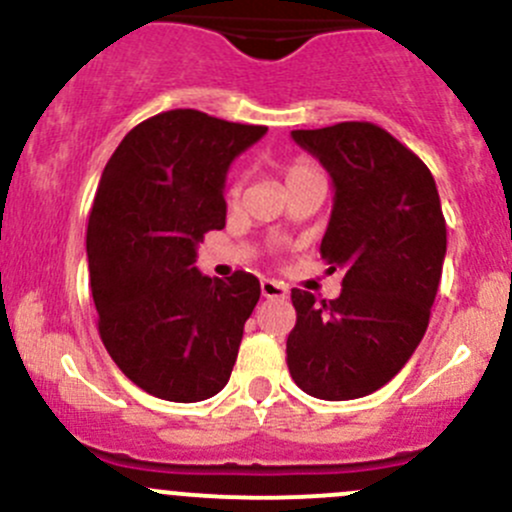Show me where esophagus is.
<instances>
[{
    "mask_svg": "<svg viewBox=\"0 0 512 512\" xmlns=\"http://www.w3.org/2000/svg\"><path fill=\"white\" fill-rule=\"evenodd\" d=\"M260 289H262V297L267 299H285L289 292L285 282H277V280H262Z\"/></svg>",
    "mask_w": 512,
    "mask_h": 512,
    "instance_id": "1",
    "label": "esophagus"
}]
</instances>
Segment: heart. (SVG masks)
Segmentation results:
<instances>
[{
	"label": "heart",
	"mask_w": 512,
	"mask_h": 512,
	"mask_svg": "<svg viewBox=\"0 0 512 512\" xmlns=\"http://www.w3.org/2000/svg\"><path fill=\"white\" fill-rule=\"evenodd\" d=\"M312 173H319V170L314 168L309 160L297 158V160H292V163H287L285 180H287V185H292V183H297V180L307 178V175H312ZM225 198H227V203H230V205L237 203V198H240V180H230V183H227Z\"/></svg>",
	"instance_id": "b5f03b06"
}]
</instances>
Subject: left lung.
I'll list each match as a JSON object with an SVG mask.
<instances>
[{"label": "left lung", "instance_id": "8db88e82", "mask_svg": "<svg viewBox=\"0 0 512 512\" xmlns=\"http://www.w3.org/2000/svg\"><path fill=\"white\" fill-rule=\"evenodd\" d=\"M292 138L332 175L319 252L344 277L329 302L292 289L289 374L314 399H359L394 379L426 334L446 218L426 163L376 123L344 121Z\"/></svg>", "mask_w": 512, "mask_h": 512}]
</instances>
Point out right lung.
I'll return each instance as SVG.
<instances>
[{
  "label": "right lung",
  "mask_w": 512,
  "mask_h": 512,
  "mask_svg": "<svg viewBox=\"0 0 512 512\" xmlns=\"http://www.w3.org/2000/svg\"><path fill=\"white\" fill-rule=\"evenodd\" d=\"M267 126L193 108L146 118L106 163L86 230L98 334L151 396L210 399L230 379L257 277L210 280L195 267L205 232L225 227V175Z\"/></svg>",
  "instance_id": "add662e5"
}]
</instances>
